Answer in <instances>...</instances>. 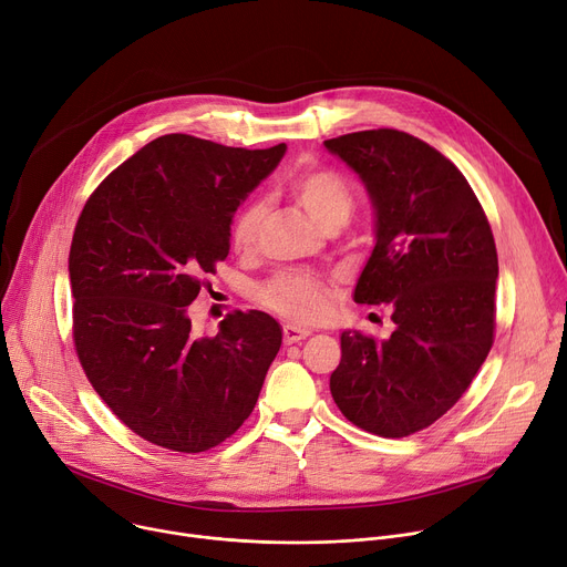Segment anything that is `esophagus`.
Returning <instances> with one entry per match:
<instances>
[{"label": "esophagus", "instance_id": "1", "mask_svg": "<svg viewBox=\"0 0 567 567\" xmlns=\"http://www.w3.org/2000/svg\"><path fill=\"white\" fill-rule=\"evenodd\" d=\"M310 328H300V326H285L282 328V337H285V344H296V342H300V339H306V337H310Z\"/></svg>", "mask_w": 567, "mask_h": 567}]
</instances>
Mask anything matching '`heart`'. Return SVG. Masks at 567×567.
Listing matches in <instances>:
<instances>
[{
  "label": "heart",
  "mask_w": 567,
  "mask_h": 567,
  "mask_svg": "<svg viewBox=\"0 0 567 567\" xmlns=\"http://www.w3.org/2000/svg\"><path fill=\"white\" fill-rule=\"evenodd\" d=\"M285 188L319 228H328L332 223L344 225L353 209V192L349 179L332 168L296 171L285 182ZM259 223V203H248L237 212L230 228V239L237 250H250L255 246ZM257 296L264 308L296 323L319 321L330 310L328 282L308 274L276 276L259 289Z\"/></svg>",
  "instance_id": "heart-1"
}]
</instances>
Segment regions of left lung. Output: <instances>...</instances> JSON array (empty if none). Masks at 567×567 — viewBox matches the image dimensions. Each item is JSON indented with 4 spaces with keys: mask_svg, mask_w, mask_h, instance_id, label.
<instances>
[{
    "mask_svg": "<svg viewBox=\"0 0 567 567\" xmlns=\"http://www.w3.org/2000/svg\"><path fill=\"white\" fill-rule=\"evenodd\" d=\"M362 179L373 250L355 303L392 306L394 332H342L330 394L344 417L381 437L417 433L472 385L495 339V237L465 175L399 130L323 141Z\"/></svg>",
    "mask_w": 567,
    "mask_h": 567,
    "instance_id": "left-lung-1",
    "label": "left lung"
}]
</instances>
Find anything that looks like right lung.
Masks as SVG:
<instances>
[{
	"instance_id": "right-lung-1",
	"label": "right lung",
	"mask_w": 567,
	"mask_h": 567,
	"mask_svg": "<svg viewBox=\"0 0 567 567\" xmlns=\"http://www.w3.org/2000/svg\"><path fill=\"white\" fill-rule=\"evenodd\" d=\"M287 145L228 147L188 134L143 145L86 200L72 235L74 349L116 417L157 446L200 454L252 412L282 344L267 312L192 330L200 276L230 252V223Z\"/></svg>"
}]
</instances>
